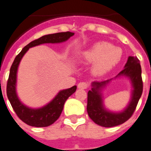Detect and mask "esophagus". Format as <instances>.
I'll return each mask as SVG.
<instances>
[{"instance_id":"1","label":"esophagus","mask_w":151,"mask_h":151,"mask_svg":"<svg viewBox=\"0 0 151 151\" xmlns=\"http://www.w3.org/2000/svg\"><path fill=\"white\" fill-rule=\"evenodd\" d=\"M88 82H80L79 84H78V88H81V89H85V88H87L88 87Z\"/></svg>"}]
</instances>
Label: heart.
Segmentation results:
<instances>
[{
  "label": "heart",
  "mask_w": 151,
  "mask_h": 151,
  "mask_svg": "<svg viewBox=\"0 0 151 151\" xmlns=\"http://www.w3.org/2000/svg\"><path fill=\"white\" fill-rule=\"evenodd\" d=\"M121 48L108 42H98L85 52L83 58L88 63H95L92 72L95 75H103L114 68L122 59Z\"/></svg>",
  "instance_id": "heart-1"
}]
</instances>
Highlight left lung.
Instances as JSON below:
<instances>
[{"label": "left lung", "mask_w": 151, "mask_h": 151, "mask_svg": "<svg viewBox=\"0 0 151 151\" xmlns=\"http://www.w3.org/2000/svg\"><path fill=\"white\" fill-rule=\"evenodd\" d=\"M142 70L139 60L136 56H129L124 70H122L118 75L128 76L131 79L134 90L132 100L128 107L122 113H111L104 109L103 99L100 94L101 88L110 81V80L103 81H94L93 88L88 92L87 111L89 117L100 126L110 128L117 126L127 122L132 116L136 110L138 102L143 93V79ZM117 75V76H118Z\"/></svg>", "instance_id": "obj_1"}]
</instances>
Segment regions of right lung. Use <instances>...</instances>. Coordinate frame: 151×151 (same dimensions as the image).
<instances>
[{
  "label": "right lung",
  "mask_w": 151,
  "mask_h": 151,
  "mask_svg": "<svg viewBox=\"0 0 151 151\" xmlns=\"http://www.w3.org/2000/svg\"><path fill=\"white\" fill-rule=\"evenodd\" d=\"M72 32H61L56 34H48L31 41L16 55L12 65L11 66L10 73L7 82V96L15 110V114L20 120L28 125L34 127H47L52 124L61 114L66 100L74 93L77 86H73L68 89L63 90L58 93L55 99L45 106L40 109H30L24 106L18 99L15 92L16 73L20 60L29 48L45 43H59L68 40L73 35Z\"/></svg>",
  "instance_id": "add662e5"
}]
</instances>
